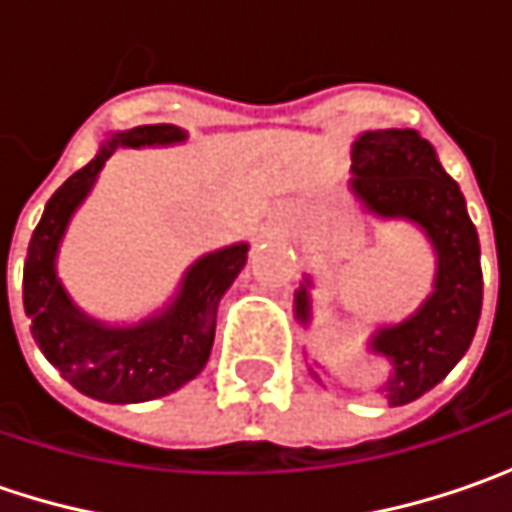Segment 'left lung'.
Returning <instances> with one entry per match:
<instances>
[{"instance_id": "1", "label": "left lung", "mask_w": 512, "mask_h": 512, "mask_svg": "<svg viewBox=\"0 0 512 512\" xmlns=\"http://www.w3.org/2000/svg\"><path fill=\"white\" fill-rule=\"evenodd\" d=\"M350 190L367 213L422 227L436 253L433 293L413 316L379 327L370 350L390 364L379 384L393 407L433 390L459 364L482 316V250L459 185L416 130H367L353 150ZM310 279L296 293V319H310Z\"/></svg>"}]
</instances>
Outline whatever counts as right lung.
Here are the masks:
<instances>
[{
  "label": "right lung",
  "mask_w": 512,
  "mask_h": 512,
  "mask_svg": "<svg viewBox=\"0 0 512 512\" xmlns=\"http://www.w3.org/2000/svg\"><path fill=\"white\" fill-rule=\"evenodd\" d=\"M176 125H142L113 133L96 159L59 187L33 230L22 276V302L39 350L79 393L110 404L150 402L196 379L210 359L216 310L247 262V245L222 247L187 267L179 293L162 313L139 325L110 327L70 302L56 276V253L73 210L85 202L116 148L185 142Z\"/></svg>",
  "instance_id": "add662e5"
}]
</instances>
